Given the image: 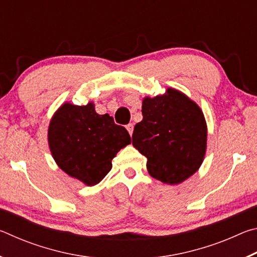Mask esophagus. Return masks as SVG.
<instances>
[{
  "mask_svg": "<svg viewBox=\"0 0 257 257\" xmlns=\"http://www.w3.org/2000/svg\"><path fill=\"white\" fill-rule=\"evenodd\" d=\"M125 128H127V130L129 132L130 136H132V135H133V132H134V124H133V123H128L127 125H125Z\"/></svg>",
  "mask_w": 257,
  "mask_h": 257,
  "instance_id": "obj_1",
  "label": "esophagus"
}]
</instances>
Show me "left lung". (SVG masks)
<instances>
[{
  "mask_svg": "<svg viewBox=\"0 0 257 257\" xmlns=\"http://www.w3.org/2000/svg\"><path fill=\"white\" fill-rule=\"evenodd\" d=\"M143 120L134 128L133 145L147 158L150 175L178 185L196 172L206 152L207 127L196 103L173 88L145 97Z\"/></svg>",
  "mask_w": 257,
  "mask_h": 257,
  "instance_id": "8db88e82",
  "label": "left lung"
}]
</instances>
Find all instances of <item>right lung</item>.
I'll return each mask as SVG.
<instances>
[{"mask_svg": "<svg viewBox=\"0 0 257 257\" xmlns=\"http://www.w3.org/2000/svg\"><path fill=\"white\" fill-rule=\"evenodd\" d=\"M132 143L127 130L94 104L64 103L52 118L49 145L60 169L87 186L98 184L112 169L116 153Z\"/></svg>", "mask_w": 257, "mask_h": 257, "instance_id": "obj_1", "label": "right lung"}]
</instances>
